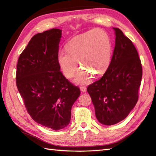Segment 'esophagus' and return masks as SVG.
Masks as SVG:
<instances>
[{"mask_svg":"<svg viewBox=\"0 0 156 156\" xmlns=\"http://www.w3.org/2000/svg\"><path fill=\"white\" fill-rule=\"evenodd\" d=\"M80 89L82 92H84L87 91V87H86L85 86H81V87H80Z\"/></svg>","mask_w":156,"mask_h":156,"instance_id":"esophagus-1","label":"esophagus"}]
</instances>
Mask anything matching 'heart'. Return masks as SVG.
<instances>
[{
	"label": "heart",
	"mask_w": 156,
	"mask_h": 156,
	"mask_svg": "<svg viewBox=\"0 0 156 156\" xmlns=\"http://www.w3.org/2000/svg\"><path fill=\"white\" fill-rule=\"evenodd\" d=\"M66 50L67 53H58V65L66 77L71 78L77 70L79 62L82 69L76 76L77 83H88L91 74L94 76L103 74L110 64L111 39L101 29L76 36L66 44Z\"/></svg>",
	"instance_id": "obj_1"
}]
</instances>
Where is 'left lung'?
Here are the masks:
<instances>
[{"instance_id":"obj_1","label":"left lung","mask_w":156,"mask_h":156,"mask_svg":"<svg viewBox=\"0 0 156 156\" xmlns=\"http://www.w3.org/2000/svg\"><path fill=\"white\" fill-rule=\"evenodd\" d=\"M108 68L101 79L90 84V94L98 121L106 125L123 120L138 101L142 66L136 48L119 28Z\"/></svg>"}]
</instances>
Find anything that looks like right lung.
I'll list each match as a JSON object with an SVG mask.
<instances>
[{
    "label": "right lung",
    "mask_w": 156,
    "mask_h": 156,
    "mask_svg": "<svg viewBox=\"0 0 156 156\" xmlns=\"http://www.w3.org/2000/svg\"><path fill=\"white\" fill-rule=\"evenodd\" d=\"M62 30L35 35L19 55L16 84L28 113L44 127L59 130L71 119V108L80 94L61 72L57 57Z\"/></svg>",
    "instance_id": "obj_1"
}]
</instances>
